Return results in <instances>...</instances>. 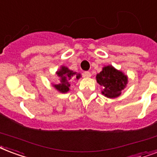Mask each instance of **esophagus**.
I'll return each mask as SVG.
<instances>
[{
    "label": "esophagus",
    "mask_w": 157,
    "mask_h": 157,
    "mask_svg": "<svg viewBox=\"0 0 157 157\" xmlns=\"http://www.w3.org/2000/svg\"><path fill=\"white\" fill-rule=\"evenodd\" d=\"M83 76L85 77H90L91 76V73L90 72V71H85L83 73Z\"/></svg>",
    "instance_id": "34e87169"
}]
</instances>
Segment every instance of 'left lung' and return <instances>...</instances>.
Returning <instances> with one entry per match:
<instances>
[{
  "mask_svg": "<svg viewBox=\"0 0 157 157\" xmlns=\"http://www.w3.org/2000/svg\"><path fill=\"white\" fill-rule=\"evenodd\" d=\"M96 81L104 88L101 91L105 96L110 99L118 97L128 84V76L113 66L104 67L96 75Z\"/></svg>",
  "mask_w": 157,
  "mask_h": 157,
  "instance_id": "obj_1",
  "label": "left lung"
}]
</instances>
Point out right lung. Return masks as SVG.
Masks as SVG:
<instances>
[{
  "instance_id": "1",
  "label": "right lung",
  "mask_w": 157,
  "mask_h": 157,
  "mask_svg": "<svg viewBox=\"0 0 157 157\" xmlns=\"http://www.w3.org/2000/svg\"><path fill=\"white\" fill-rule=\"evenodd\" d=\"M56 73L60 78V83L57 85H53V87L61 93H67L69 91L71 79L75 77L76 80H78L81 76L80 73L74 72L73 71L69 70L67 67H64V66H62Z\"/></svg>"
}]
</instances>
